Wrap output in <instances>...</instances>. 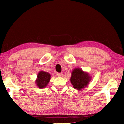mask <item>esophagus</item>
<instances>
[{"label": "esophagus", "mask_w": 124, "mask_h": 124, "mask_svg": "<svg viewBox=\"0 0 124 124\" xmlns=\"http://www.w3.org/2000/svg\"><path fill=\"white\" fill-rule=\"evenodd\" d=\"M57 76H58V77H62V76H63V74H62V73H58L57 74Z\"/></svg>", "instance_id": "34e87169"}]
</instances>
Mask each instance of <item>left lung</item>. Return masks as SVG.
<instances>
[{"mask_svg": "<svg viewBox=\"0 0 124 124\" xmlns=\"http://www.w3.org/2000/svg\"><path fill=\"white\" fill-rule=\"evenodd\" d=\"M91 79L92 77L89 73L78 68L72 71L70 80L73 88L80 91L88 86Z\"/></svg>", "mask_w": 124, "mask_h": 124, "instance_id": "1", "label": "left lung"}]
</instances>
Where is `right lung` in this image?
<instances>
[{
  "label": "right lung",
  "mask_w": 124,
  "mask_h": 124,
  "mask_svg": "<svg viewBox=\"0 0 124 124\" xmlns=\"http://www.w3.org/2000/svg\"><path fill=\"white\" fill-rule=\"evenodd\" d=\"M51 76L48 72L40 71L37 75V78L35 81L36 85L40 89L45 88L49 83Z\"/></svg>",
  "instance_id": "add662e5"
}]
</instances>
